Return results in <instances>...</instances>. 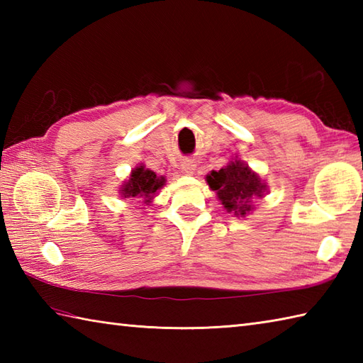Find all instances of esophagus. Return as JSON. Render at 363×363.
Returning <instances> with one entry per match:
<instances>
[{"label":"esophagus","instance_id":"34e87169","mask_svg":"<svg viewBox=\"0 0 363 363\" xmlns=\"http://www.w3.org/2000/svg\"><path fill=\"white\" fill-rule=\"evenodd\" d=\"M195 168H196V164L194 160H186V162H182V165H181V169L184 174H194Z\"/></svg>","mask_w":363,"mask_h":363}]
</instances>
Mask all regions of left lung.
<instances>
[{
    "label": "left lung",
    "mask_w": 363,
    "mask_h": 363,
    "mask_svg": "<svg viewBox=\"0 0 363 363\" xmlns=\"http://www.w3.org/2000/svg\"><path fill=\"white\" fill-rule=\"evenodd\" d=\"M211 190L217 194L218 201L226 212H233L235 217H246L254 211V201L268 194L265 179L240 157L235 156L228 165L206 176Z\"/></svg>",
    "instance_id": "obj_1"
}]
</instances>
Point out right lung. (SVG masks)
<instances>
[{"label":"right lung","mask_w":363,"mask_h":363,"mask_svg":"<svg viewBox=\"0 0 363 363\" xmlns=\"http://www.w3.org/2000/svg\"><path fill=\"white\" fill-rule=\"evenodd\" d=\"M165 186V177L157 176L152 169L146 168L143 164H138L130 172L128 179L123 181L118 194L121 199L137 198L142 203L150 206L154 196H157V190Z\"/></svg>","instance_id":"1"}]
</instances>
